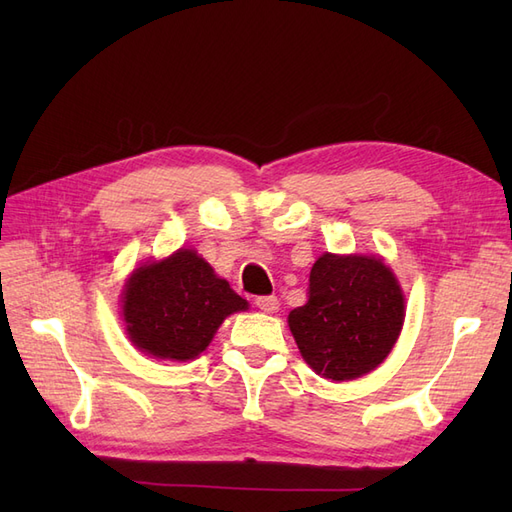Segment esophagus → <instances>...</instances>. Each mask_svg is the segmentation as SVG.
Segmentation results:
<instances>
[{"label": "esophagus", "mask_w": 512, "mask_h": 512, "mask_svg": "<svg viewBox=\"0 0 512 512\" xmlns=\"http://www.w3.org/2000/svg\"><path fill=\"white\" fill-rule=\"evenodd\" d=\"M256 307L260 312L273 314L277 312V307H280V301H277V297H273V294H267V297H256Z\"/></svg>", "instance_id": "34e87169"}]
</instances>
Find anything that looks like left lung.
I'll list each match as a JSON object with an SVG mask.
<instances>
[{"instance_id":"obj_1","label":"left lung","mask_w":512,"mask_h":512,"mask_svg":"<svg viewBox=\"0 0 512 512\" xmlns=\"http://www.w3.org/2000/svg\"><path fill=\"white\" fill-rule=\"evenodd\" d=\"M404 316V292L382 258L327 252L314 262L307 303L288 314V327L305 363L339 382L369 374L389 356Z\"/></svg>"}]
</instances>
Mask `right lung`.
Segmentation results:
<instances>
[{"label":"right lung","mask_w":512,"mask_h":512,"mask_svg":"<svg viewBox=\"0 0 512 512\" xmlns=\"http://www.w3.org/2000/svg\"><path fill=\"white\" fill-rule=\"evenodd\" d=\"M121 303L130 342L170 361L196 359L230 314L247 309L209 262L185 247L134 269Z\"/></svg>","instance_id":"obj_1"}]
</instances>
